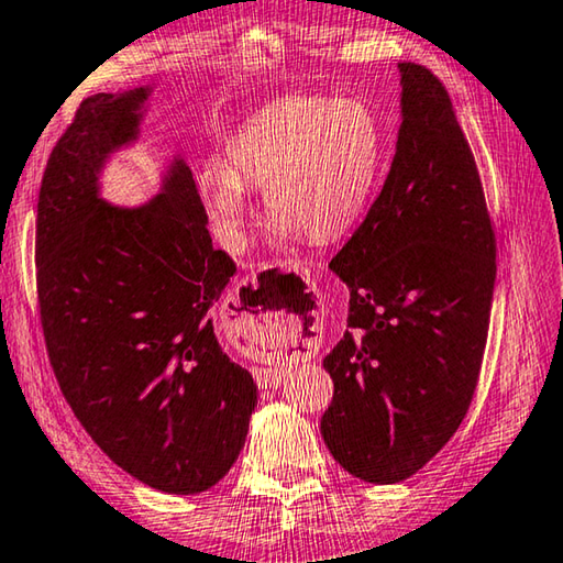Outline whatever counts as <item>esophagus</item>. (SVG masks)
<instances>
[{"instance_id":"esophagus-1","label":"esophagus","mask_w":563,"mask_h":563,"mask_svg":"<svg viewBox=\"0 0 563 563\" xmlns=\"http://www.w3.org/2000/svg\"><path fill=\"white\" fill-rule=\"evenodd\" d=\"M268 322H273L275 330H280V325H285L283 312H271V318L265 316V328H268ZM255 379H258L261 387H278L280 379H283V367H261V369H255Z\"/></svg>"}]
</instances>
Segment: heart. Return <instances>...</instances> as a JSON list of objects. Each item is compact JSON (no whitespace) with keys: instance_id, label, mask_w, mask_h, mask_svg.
<instances>
[{"instance_id":"1","label":"heart","mask_w":563,"mask_h":563,"mask_svg":"<svg viewBox=\"0 0 563 563\" xmlns=\"http://www.w3.org/2000/svg\"><path fill=\"white\" fill-rule=\"evenodd\" d=\"M385 133L360 99L288 97L245 119L223 146V166L198 170L196 188L218 243L241 251L253 218L247 190H263L268 235L316 243L345 235L367 211Z\"/></svg>"}]
</instances>
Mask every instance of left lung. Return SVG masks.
Returning <instances> with one entry per match:
<instances>
[{
    "label": "left lung",
    "mask_w": 563,
    "mask_h": 563,
    "mask_svg": "<svg viewBox=\"0 0 563 563\" xmlns=\"http://www.w3.org/2000/svg\"><path fill=\"white\" fill-rule=\"evenodd\" d=\"M395 158L330 271L347 330L322 360L335 393L320 432L335 462L397 484L450 442L487 345L497 247L474 156L442 81L399 64Z\"/></svg>",
    "instance_id": "obj_1"
}]
</instances>
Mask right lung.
Listing matches in <instances>:
<instances>
[{"label": "right lung", "instance_id": "right-lung-1", "mask_svg": "<svg viewBox=\"0 0 563 563\" xmlns=\"http://www.w3.org/2000/svg\"><path fill=\"white\" fill-rule=\"evenodd\" d=\"M151 91L84 99L54 146L36 285L54 375L91 440L148 487L201 494L241 454L258 387L216 335L235 265L213 247L186 161H164L146 203L103 198V170L139 144Z\"/></svg>", "mask_w": 563, "mask_h": 563}]
</instances>
